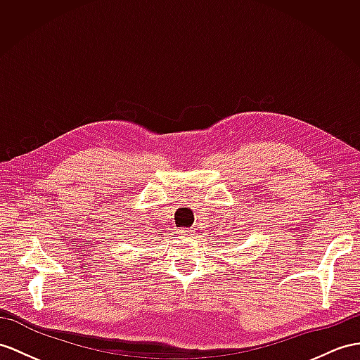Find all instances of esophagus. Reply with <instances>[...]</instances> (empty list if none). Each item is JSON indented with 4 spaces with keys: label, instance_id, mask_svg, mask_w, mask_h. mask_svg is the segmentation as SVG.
Masks as SVG:
<instances>
[{
    "label": "esophagus",
    "instance_id": "34e87169",
    "mask_svg": "<svg viewBox=\"0 0 360 360\" xmlns=\"http://www.w3.org/2000/svg\"><path fill=\"white\" fill-rule=\"evenodd\" d=\"M179 233H180V236H183V238H186V236H189V235H191V231L181 229V231H179Z\"/></svg>",
    "mask_w": 360,
    "mask_h": 360
}]
</instances>
